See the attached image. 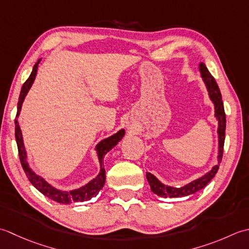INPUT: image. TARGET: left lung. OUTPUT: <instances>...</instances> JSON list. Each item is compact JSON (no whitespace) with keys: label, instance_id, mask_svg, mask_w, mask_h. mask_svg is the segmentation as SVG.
Segmentation results:
<instances>
[{"label":"left lung","instance_id":"obj_1","mask_svg":"<svg viewBox=\"0 0 249 249\" xmlns=\"http://www.w3.org/2000/svg\"><path fill=\"white\" fill-rule=\"evenodd\" d=\"M199 71L201 73V77L203 82L205 84V87L209 92V96L211 101L214 104L215 109V118L218 123L217 126V135H218V151H217V164L212 167V169L202 175L199 178L190 181L189 184L180 187V188H176V187H172L169 185H165L161 182L157 177L147 172L146 177L148 180L151 191L155 195L159 196L161 197H182L190 195H194L196 192L200 191L201 189L209 184V182L214 178L215 174L217 173L219 163L222 159V153H224V144H225V132H226V114L224 109V103L221 100V93L220 90L218 88V85L216 83L215 78L213 77L211 73L207 70L206 65L200 62L199 64Z\"/></svg>","mask_w":249,"mask_h":249}]
</instances>
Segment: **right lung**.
<instances>
[{"label":"right lung","mask_w":249,"mask_h":249,"mask_svg":"<svg viewBox=\"0 0 249 249\" xmlns=\"http://www.w3.org/2000/svg\"><path fill=\"white\" fill-rule=\"evenodd\" d=\"M40 60L42 59H38L37 62L34 64L32 73L29 76L27 82L23 84L21 91H20V95H19L18 111H17L16 120H15V124H16V126H15V136H16L20 162H21V165L24 170V173L28 176V178L30 181H31V184L39 192H42L45 196L49 197L50 200H53L58 203H62V204H71V203H74V202L89 201L92 199V197L99 195L100 190L103 188V186L105 184L106 176H105V169H104V164H103V159H104L105 155L107 154L109 150L113 149L114 147L124 139L125 131H124V129H121L118 132H116L115 134L108 136V138L102 140L101 142H99L98 144H96L94 149L96 151V155H98V159H99V163H100V172H99V174L94 177V178L88 181L86 185L80 187V188L73 189V190H61V189L55 188V187H53V185H50L49 182L47 180H45L42 176L35 173V172L31 169V166H30V164H29L28 154H27V150H25L24 143H23L22 132H21V129H20L19 123L17 119L20 115V111H21L22 103L25 99V96H27L29 90L31 89L32 85L35 80V77H36L38 63L40 62Z\"/></svg>","instance_id":"add662e5"}]
</instances>
